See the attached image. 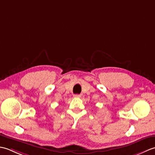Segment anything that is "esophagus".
<instances>
[{"label": "esophagus", "mask_w": 155, "mask_h": 155, "mask_svg": "<svg viewBox=\"0 0 155 155\" xmlns=\"http://www.w3.org/2000/svg\"><path fill=\"white\" fill-rule=\"evenodd\" d=\"M81 97V94H74V97L75 98H80Z\"/></svg>", "instance_id": "esophagus-1"}]
</instances>
